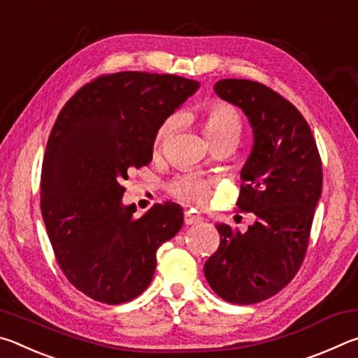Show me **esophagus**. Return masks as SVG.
Returning <instances> with one entry per match:
<instances>
[{"label":"esophagus","mask_w":358,"mask_h":358,"mask_svg":"<svg viewBox=\"0 0 358 358\" xmlns=\"http://www.w3.org/2000/svg\"><path fill=\"white\" fill-rule=\"evenodd\" d=\"M201 220H202L201 216L194 215V213H191V211H186V213H185V222L187 224V226H191V224L201 222Z\"/></svg>","instance_id":"esophagus-1"}]
</instances>
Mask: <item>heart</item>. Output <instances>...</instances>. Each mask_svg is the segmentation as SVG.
I'll use <instances>...</instances> for the list:
<instances>
[{
  "label": "heart",
  "mask_w": 358,
  "mask_h": 358,
  "mask_svg": "<svg viewBox=\"0 0 358 358\" xmlns=\"http://www.w3.org/2000/svg\"><path fill=\"white\" fill-rule=\"evenodd\" d=\"M177 121L167 118L156 131L153 148L161 150L169 137L172 136ZM202 131L211 147L222 143L237 145L241 132H243V121L237 108L222 101H215L205 106L202 112ZM215 183L211 180L197 177V175H183L171 185V194L183 202L203 205L208 201L213 191Z\"/></svg>",
  "instance_id": "1"
}]
</instances>
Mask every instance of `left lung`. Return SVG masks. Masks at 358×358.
<instances>
[{
    "mask_svg": "<svg viewBox=\"0 0 358 358\" xmlns=\"http://www.w3.org/2000/svg\"><path fill=\"white\" fill-rule=\"evenodd\" d=\"M215 92L252 126L237 207L256 221L243 234L217 224L221 241L203 273L222 300L252 305L280 292L300 270L322 192V161L310 124L281 94L245 78H222Z\"/></svg>",
    "mask_w": 358,
    "mask_h": 358,
    "instance_id": "left-lung-1",
    "label": "left lung"
}]
</instances>
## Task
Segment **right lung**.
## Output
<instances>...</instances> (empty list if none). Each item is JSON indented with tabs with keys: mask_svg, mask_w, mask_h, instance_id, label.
<instances>
[{
	"mask_svg": "<svg viewBox=\"0 0 358 358\" xmlns=\"http://www.w3.org/2000/svg\"><path fill=\"white\" fill-rule=\"evenodd\" d=\"M199 88L172 74H104L66 102L48 137L41 210L64 276L90 299L120 305L153 280L156 251L183 226V210L156 203L141 217L121 203L131 169L153 159L159 126Z\"/></svg>",
	"mask_w": 358,
	"mask_h": 358,
	"instance_id": "right-lung-1",
	"label": "right lung"
}]
</instances>
